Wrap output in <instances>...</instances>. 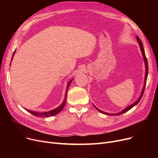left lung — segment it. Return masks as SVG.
Here are the masks:
<instances>
[{"instance_id":"left-lung-1","label":"left lung","mask_w":158,"mask_h":158,"mask_svg":"<svg viewBox=\"0 0 158 158\" xmlns=\"http://www.w3.org/2000/svg\"><path fill=\"white\" fill-rule=\"evenodd\" d=\"M136 40L138 43V44H139V46H140V51L142 52V56L143 58H144V63H145V69H146V73H145V78H144V86H143V88H142V90L141 92V94H140V95L139 96V98H138V99L136 100V101L133 103L132 104H131V106H128L127 107H126L125 109H124L123 111H121V112L119 113H106V112H104L103 111H102V110L99 109L98 107H95L94 105V106L95 107V108L98 111H99L100 113H102L103 114H108V115H119V114H121L124 113H125L126 111H128V110H130L131 108H132L134 106H135L136 105H137L138 103V102H139L140 101V99L142 97L143 95V94H144V89H145V87H146V80H147V77H148V60H147V59L146 57V55H145V52H144V47H143V44L142 43L141 41V40H140V38L138 37V36L136 37Z\"/></svg>"}]
</instances>
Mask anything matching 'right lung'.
Here are the masks:
<instances>
[{"label":"right lung","mask_w":158,"mask_h":158,"mask_svg":"<svg viewBox=\"0 0 158 158\" xmlns=\"http://www.w3.org/2000/svg\"><path fill=\"white\" fill-rule=\"evenodd\" d=\"M15 52H16V50L14 51V53H13V55L12 56V59H11V62L12 60V59H13V56L14 55V54H15ZM11 64V63H10ZM73 79H71L68 84H67V88H66V94H65V98H64V99L63 102L61 103V105H60V106L56 107L54 109L51 110V111H47V112H36V111H31V110H28V109H26L27 111H28L29 113H31L32 114H33V115H35L36 117H52V116H54V115H56V114H58L59 112H60L62 111V109H63L65 106V103H66V97H67V91H68V88L69 87V85L70 84V83L72 82V81H73Z\"/></svg>","instance_id":"add662e5"}]
</instances>
